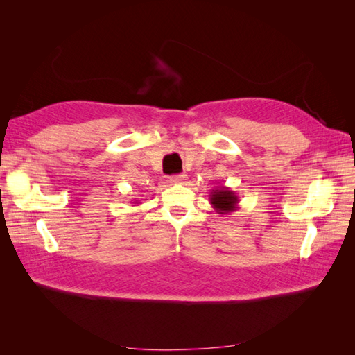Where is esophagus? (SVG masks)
Segmentation results:
<instances>
[{
  "mask_svg": "<svg viewBox=\"0 0 355 355\" xmlns=\"http://www.w3.org/2000/svg\"><path fill=\"white\" fill-rule=\"evenodd\" d=\"M187 180H188V176H187V175H176V176H171V178L168 179L170 184H173V185H176V184H184V182H187Z\"/></svg>",
  "mask_w": 355,
  "mask_h": 355,
  "instance_id": "1",
  "label": "esophagus"
}]
</instances>
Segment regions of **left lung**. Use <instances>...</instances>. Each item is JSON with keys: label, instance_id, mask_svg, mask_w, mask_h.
Instances as JSON below:
<instances>
[{"label": "left lung", "instance_id": "8db88e82", "mask_svg": "<svg viewBox=\"0 0 355 355\" xmlns=\"http://www.w3.org/2000/svg\"><path fill=\"white\" fill-rule=\"evenodd\" d=\"M209 201L211 207L219 214H230L239 209L240 198L237 192L232 191L228 187H218L210 191Z\"/></svg>", "mask_w": 355, "mask_h": 355}]
</instances>
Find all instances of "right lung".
Returning a JSON list of instances; mask_svg holds the SVG:
<instances>
[{
	"label": "right lung",
	"mask_w": 355,
	"mask_h": 355,
	"mask_svg": "<svg viewBox=\"0 0 355 355\" xmlns=\"http://www.w3.org/2000/svg\"><path fill=\"white\" fill-rule=\"evenodd\" d=\"M135 204H139V202H137V201H135Z\"/></svg>",
	"instance_id": "right-lung-1"
}]
</instances>
